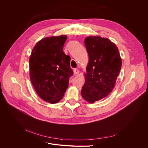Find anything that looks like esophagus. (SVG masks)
Instances as JSON below:
<instances>
[{
    "instance_id": "obj_1",
    "label": "esophagus",
    "mask_w": 148,
    "mask_h": 148,
    "mask_svg": "<svg viewBox=\"0 0 148 148\" xmlns=\"http://www.w3.org/2000/svg\"><path fill=\"white\" fill-rule=\"evenodd\" d=\"M78 73H79V70L78 69H74V75H77Z\"/></svg>"
}]
</instances>
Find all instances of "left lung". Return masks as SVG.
Segmentation results:
<instances>
[{
    "label": "left lung",
    "instance_id": "1",
    "mask_svg": "<svg viewBox=\"0 0 148 148\" xmlns=\"http://www.w3.org/2000/svg\"><path fill=\"white\" fill-rule=\"evenodd\" d=\"M84 44L89 60L82 96L93 103L113 90L122 67V59L117 46L106 38L88 36Z\"/></svg>",
    "mask_w": 148,
    "mask_h": 148
}]
</instances>
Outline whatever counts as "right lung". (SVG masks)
Wrapping results in <instances>:
<instances>
[{
	"label": "right lung",
	"mask_w": 148,
	"mask_h": 148,
	"mask_svg": "<svg viewBox=\"0 0 148 148\" xmlns=\"http://www.w3.org/2000/svg\"><path fill=\"white\" fill-rule=\"evenodd\" d=\"M66 39L60 35L40 40L29 58L31 82L38 95L51 104L62 99L73 74L71 58L62 51Z\"/></svg>",
	"instance_id": "right-lung-1"
}]
</instances>
